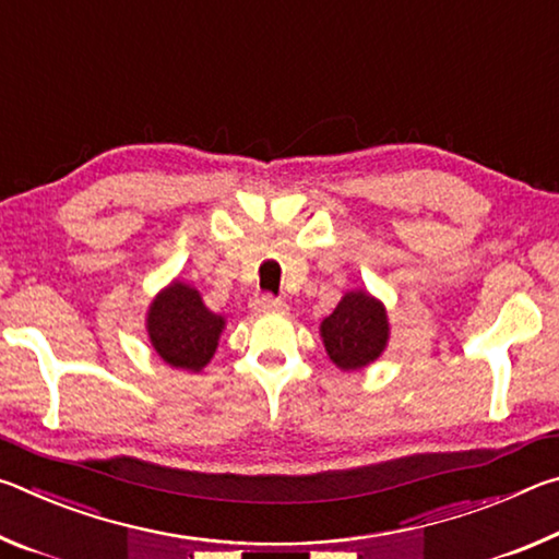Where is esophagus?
Listing matches in <instances>:
<instances>
[{
	"instance_id": "34e87169",
	"label": "esophagus",
	"mask_w": 559,
	"mask_h": 559,
	"mask_svg": "<svg viewBox=\"0 0 559 559\" xmlns=\"http://www.w3.org/2000/svg\"><path fill=\"white\" fill-rule=\"evenodd\" d=\"M253 313H286L288 306L273 296H257L251 300Z\"/></svg>"
}]
</instances>
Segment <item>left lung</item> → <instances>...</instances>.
<instances>
[{
	"label": "left lung",
	"instance_id": "obj_1",
	"mask_svg": "<svg viewBox=\"0 0 559 559\" xmlns=\"http://www.w3.org/2000/svg\"><path fill=\"white\" fill-rule=\"evenodd\" d=\"M390 330L384 302L370 290L355 288L347 290L320 323V337L340 372H359L382 357L390 345Z\"/></svg>",
	"mask_w": 559,
	"mask_h": 559
}]
</instances>
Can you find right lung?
I'll list each match as a JSON object with an SVG mask.
<instances>
[{
  "mask_svg": "<svg viewBox=\"0 0 559 559\" xmlns=\"http://www.w3.org/2000/svg\"><path fill=\"white\" fill-rule=\"evenodd\" d=\"M226 318L204 306L202 293L182 278L169 281L147 308L150 345L165 365L202 372L219 347Z\"/></svg>",
  "mask_w": 559,
  "mask_h": 559,
  "instance_id": "obj_1",
  "label": "right lung"
}]
</instances>
